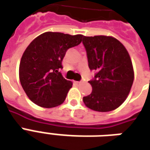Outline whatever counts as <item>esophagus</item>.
Listing matches in <instances>:
<instances>
[{
	"instance_id": "esophagus-1",
	"label": "esophagus",
	"mask_w": 150,
	"mask_h": 150,
	"mask_svg": "<svg viewBox=\"0 0 150 150\" xmlns=\"http://www.w3.org/2000/svg\"><path fill=\"white\" fill-rule=\"evenodd\" d=\"M83 80H81V81H77V82H75V83H77V84H80V83H83Z\"/></svg>"
}]
</instances>
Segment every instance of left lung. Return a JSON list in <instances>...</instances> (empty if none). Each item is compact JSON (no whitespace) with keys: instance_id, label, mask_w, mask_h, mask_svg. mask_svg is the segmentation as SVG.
I'll return each instance as SVG.
<instances>
[{"instance_id":"left-lung-1","label":"left lung","mask_w":150,"mask_h":150,"mask_svg":"<svg viewBox=\"0 0 150 150\" xmlns=\"http://www.w3.org/2000/svg\"><path fill=\"white\" fill-rule=\"evenodd\" d=\"M83 44L89 68L97 71L88 81L92 91L83 98V103L97 112L115 110L125 102L134 79L129 52L120 41L110 36H83Z\"/></svg>"}]
</instances>
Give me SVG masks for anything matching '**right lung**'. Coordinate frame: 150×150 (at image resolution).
Returning a JSON list of instances; mask_svg holds the SVG:
<instances>
[{"label": "right lung", "mask_w": 150, "mask_h": 150, "mask_svg": "<svg viewBox=\"0 0 150 150\" xmlns=\"http://www.w3.org/2000/svg\"><path fill=\"white\" fill-rule=\"evenodd\" d=\"M82 34L46 32L34 38L22 54L19 79L29 99L42 108H54L65 100L72 83L59 70L69 48L78 46Z\"/></svg>", "instance_id": "1"}]
</instances>
